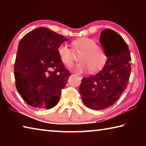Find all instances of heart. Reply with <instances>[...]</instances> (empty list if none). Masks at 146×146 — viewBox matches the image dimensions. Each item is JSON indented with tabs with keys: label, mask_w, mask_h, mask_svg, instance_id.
<instances>
[{
	"label": "heart",
	"mask_w": 146,
	"mask_h": 146,
	"mask_svg": "<svg viewBox=\"0 0 146 146\" xmlns=\"http://www.w3.org/2000/svg\"><path fill=\"white\" fill-rule=\"evenodd\" d=\"M72 49L65 44H61L57 49L58 55L61 61L68 67L73 65L75 55H79L81 62L73 67V70L83 73L90 70L91 73L100 70L107 61L108 56L102 46L97 44L95 40L88 37H82L72 42Z\"/></svg>",
	"instance_id": "b5f03b06"
}]
</instances>
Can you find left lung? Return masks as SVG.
Here are the masks:
<instances>
[{"label": "left lung", "instance_id": "obj_1", "mask_svg": "<svg viewBox=\"0 0 146 146\" xmlns=\"http://www.w3.org/2000/svg\"><path fill=\"white\" fill-rule=\"evenodd\" d=\"M100 42L108 57L102 70L84 77L79 88L83 102L93 110H102L117 102L127 88L131 67L129 49L119 34L104 29Z\"/></svg>", "mask_w": 146, "mask_h": 146}]
</instances>
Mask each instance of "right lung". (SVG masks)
Masks as SVG:
<instances>
[{
	"mask_svg": "<svg viewBox=\"0 0 146 146\" xmlns=\"http://www.w3.org/2000/svg\"><path fill=\"white\" fill-rule=\"evenodd\" d=\"M68 38L47 28L29 32L19 44L14 75L17 90L33 108H52L71 75L58 55L60 44Z\"/></svg>",
	"mask_w": 146,
	"mask_h": 146,
	"instance_id": "add662e5",
	"label": "right lung"
}]
</instances>
